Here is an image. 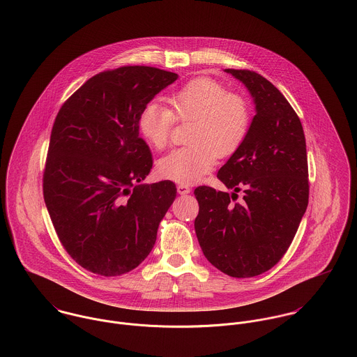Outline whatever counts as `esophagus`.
<instances>
[{"label": "esophagus", "instance_id": "esophagus-1", "mask_svg": "<svg viewBox=\"0 0 357 357\" xmlns=\"http://www.w3.org/2000/svg\"><path fill=\"white\" fill-rule=\"evenodd\" d=\"M176 190H178V193H179L181 196H186V195L190 193V188H189L188 185H178V186H176Z\"/></svg>", "mask_w": 357, "mask_h": 357}]
</instances>
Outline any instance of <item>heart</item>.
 <instances>
[{"label": "heart", "instance_id": "b5f03b06", "mask_svg": "<svg viewBox=\"0 0 357 357\" xmlns=\"http://www.w3.org/2000/svg\"><path fill=\"white\" fill-rule=\"evenodd\" d=\"M171 111L158 101L139 112L138 131L155 149L169 142L174 119L193 121L186 142L158 162L160 176L181 185L197 183L216 165L218 158L231 156L246 137L249 109L246 102L208 78L190 80L168 98Z\"/></svg>", "mask_w": 357, "mask_h": 357}]
</instances>
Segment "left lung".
Masks as SVG:
<instances>
[{"label":"left lung","mask_w":357,"mask_h":357,"mask_svg":"<svg viewBox=\"0 0 357 357\" xmlns=\"http://www.w3.org/2000/svg\"><path fill=\"white\" fill-rule=\"evenodd\" d=\"M249 91L256 115L241 146L219 169L231 197L208 186L195 190V229L208 261L234 278L260 275L286 253L308 206V161L304 130L277 87L248 70H225Z\"/></svg>","instance_id":"obj_1"}]
</instances>
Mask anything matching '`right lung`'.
Returning <instances> with one entry per match:
<instances>
[{
  "instance_id": "add662e5",
  "label": "right lung",
  "mask_w": 357,
  "mask_h": 357,
  "mask_svg": "<svg viewBox=\"0 0 357 357\" xmlns=\"http://www.w3.org/2000/svg\"><path fill=\"white\" fill-rule=\"evenodd\" d=\"M176 79L139 66L101 73L56 116L43 198L68 255L94 274L116 277L139 266L176 197L171 181L141 183L153 160L137 126L141 109Z\"/></svg>"
}]
</instances>
